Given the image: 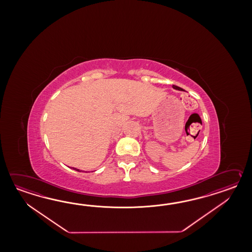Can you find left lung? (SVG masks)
Here are the masks:
<instances>
[{
    "label": "left lung",
    "instance_id": "8db88e82",
    "mask_svg": "<svg viewBox=\"0 0 252 252\" xmlns=\"http://www.w3.org/2000/svg\"><path fill=\"white\" fill-rule=\"evenodd\" d=\"M173 88H175V89H177V90H179V91H183L182 88H180V87H178L177 86H173Z\"/></svg>",
    "mask_w": 252,
    "mask_h": 252
}]
</instances>
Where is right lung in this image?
I'll return each mask as SVG.
<instances>
[{
    "label": "right lung",
    "instance_id": "1",
    "mask_svg": "<svg viewBox=\"0 0 252 252\" xmlns=\"http://www.w3.org/2000/svg\"><path fill=\"white\" fill-rule=\"evenodd\" d=\"M74 169H75V170H76V171H79V169H76V168H74Z\"/></svg>",
    "mask_w": 252,
    "mask_h": 252
}]
</instances>
